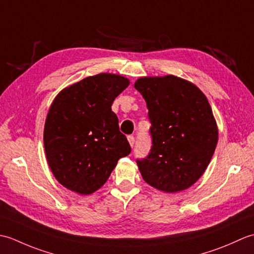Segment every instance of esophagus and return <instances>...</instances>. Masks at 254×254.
Listing matches in <instances>:
<instances>
[{"label":"esophagus","mask_w":254,"mask_h":254,"mask_svg":"<svg viewBox=\"0 0 254 254\" xmlns=\"http://www.w3.org/2000/svg\"><path fill=\"white\" fill-rule=\"evenodd\" d=\"M127 141H128V143H130V145H131L132 147L134 146V144H135V138H134L133 135H128L127 136Z\"/></svg>","instance_id":"34e87169"}]
</instances>
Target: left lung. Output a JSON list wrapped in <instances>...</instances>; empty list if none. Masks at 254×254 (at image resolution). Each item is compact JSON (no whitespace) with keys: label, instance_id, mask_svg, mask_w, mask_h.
I'll use <instances>...</instances> for the list:
<instances>
[{"label":"left lung","instance_id":"left-lung-1","mask_svg":"<svg viewBox=\"0 0 254 254\" xmlns=\"http://www.w3.org/2000/svg\"><path fill=\"white\" fill-rule=\"evenodd\" d=\"M135 87L146 101L152 147L136 159L143 179L165 192L186 190L208 166L218 131L212 108L195 85L174 75L142 77Z\"/></svg>","mask_w":254,"mask_h":254}]
</instances>
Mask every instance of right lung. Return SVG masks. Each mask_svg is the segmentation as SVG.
Returning <instances> with one entry per match:
<instances>
[{
	"mask_svg": "<svg viewBox=\"0 0 254 254\" xmlns=\"http://www.w3.org/2000/svg\"><path fill=\"white\" fill-rule=\"evenodd\" d=\"M130 82L115 74L86 77L63 89L52 102L44 143L52 174L62 186L90 194L105 185L118 160L131 153L111 110Z\"/></svg>",
	"mask_w": 254,
	"mask_h": 254,
	"instance_id": "1",
	"label": "right lung"
}]
</instances>
